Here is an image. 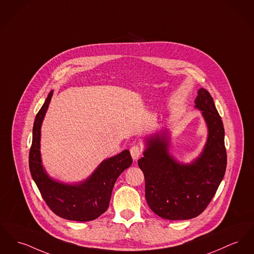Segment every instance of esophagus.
Returning <instances> with one entry per match:
<instances>
[{"instance_id":"34e87169","label":"esophagus","mask_w":254,"mask_h":254,"mask_svg":"<svg viewBox=\"0 0 254 254\" xmlns=\"http://www.w3.org/2000/svg\"><path fill=\"white\" fill-rule=\"evenodd\" d=\"M130 154H131L133 160H137L141 156L142 150L138 146H133L132 148H130Z\"/></svg>"}]
</instances>
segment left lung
I'll list each match as a JSON object with an SVG mask.
<instances>
[{
	"instance_id": "8db88e82",
	"label": "left lung",
	"mask_w": 254,
	"mask_h": 254,
	"mask_svg": "<svg viewBox=\"0 0 254 254\" xmlns=\"http://www.w3.org/2000/svg\"><path fill=\"white\" fill-rule=\"evenodd\" d=\"M194 107L207 127L205 144L195 158L185 163L173 155L171 131L163 127L144 138V156L138 160L145 176L147 202L166 220H190L201 214L224 179V125L207 90H197Z\"/></svg>"
}]
</instances>
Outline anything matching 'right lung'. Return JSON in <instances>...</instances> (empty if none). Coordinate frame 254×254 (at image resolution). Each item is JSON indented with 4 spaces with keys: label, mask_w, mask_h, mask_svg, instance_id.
I'll return each instance as SVG.
<instances>
[{
    "label": "right lung",
    "mask_w": 254,
    "mask_h": 254,
    "mask_svg": "<svg viewBox=\"0 0 254 254\" xmlns=\"http://www.w3.org/2000/svg\"><path fill=\"white\" fill-rule=\"evenodd\" d=\"M53 95L54 90L49 93L33 124L29 158L30 174L46 203L55 214L69 221H93L108 208L113 186L120 175L131 165L132 158L129 150L125 149L103 160L87 179L75 183L52 178L42 162L40 141L42 123Z\"/></svg>",
    "instance_id": "right-lung-1"
}]
</instances>
